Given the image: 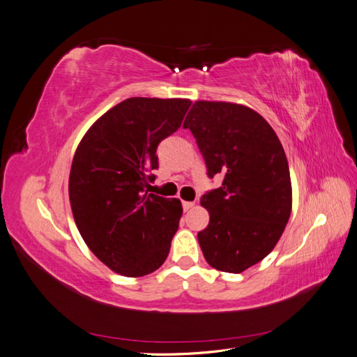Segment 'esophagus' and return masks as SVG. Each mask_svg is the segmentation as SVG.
<instances>
[{
    "label": "esophagus",
    "mask_w": 357,
    "mask_h": 357,
    "mask_svg": "<svg viewBox=\"0 0 357 357\" xmlns=\"http://www.w3.org/2000/svg\"><path fill=\"white\" fill-rule=\"evenodd\" d=\"M195 206V203L194 202H183V211L185 212H188L189 208H192Z\"/></svg>",
    "instance_id": "34e87169"
}]
</instances>
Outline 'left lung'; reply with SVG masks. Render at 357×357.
Instances as JSON below:
<instances>
[{"mask_svg":"<svg viewBox=\"0 0 357 357\" xmlns=\"http://www.w3.org/2000/svg\"><path fill=\"white\" fill-rule=\"evenodd\" d=\"M208 177H224L202 197L211 215L198 233L212 268L239 274L274 250L292 211L289 165L273 127L236 102L195 101L185 119Z\"/></svg>","mask_w":357,"mask_h":357,"instance_id":"obj_1","label":"left lung"}]
</instances>
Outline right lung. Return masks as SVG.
I'll list each match as a JSON object with an SVG mask.
<instances>
[{"instance_id": "1", "label": "right lung", "mask_w": 357, "mask_h": 357, "mask_svg": "<svg viewBox=\"0 0 357 357\" xmlns=\"http://www.w3.org/2000/svg\"><path fill=\"white\" fill-rule=\"evenodd\" d=\"M190 101L133 97L100 116L78 144L69 203L86 245L121 275L142 277L167 260L183 207L145 190L155 150L177 132Z\"/></svg>"}]
</instances>
